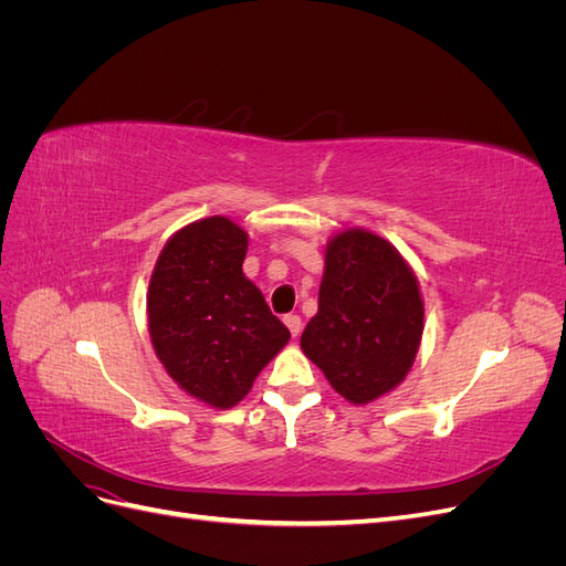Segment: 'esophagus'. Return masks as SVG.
Segmentation results:
<instances>
[{
  "instance_id": "34e87169",
  "label": "esophagus",
  "mask_w": 566,
  "mask_h": 566,
  "mask_svg": "<svg viewBox=\"0 0 566 566\" xmlns=\"http://www.w3.org/2000/svg\"><path fill=\"white\" fill-rule=\"evenodd\" d=\"M283 321H285L287 331H290V335H293V337H297L302 333V318L297 314H287Z\"/></svg>"
}]
</instances>
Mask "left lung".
I'll return each instance as SVG.
<instances>
[{
	"instance_id": "8db88e82",
	"label": "left lung",
	"mask_w": 566,
	"mask_h": 566,
	"mask_svg": "<svg viewBox=\"0 0 566 566\" xmlns=\"http://www.w3.org/2000/svg\"><path fill=\"white\" fill-rule=\"evenodd\" d=\"M422 318L418 279L399 250L370 231L349 229L325 248L318 312L300 345L339 397L370 403L413 366Z\"/></svg>"
}]
</instances>
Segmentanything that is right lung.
<instances>
[{
    "label": "right lung",
    "instance_id": "obj_1",
    "mask_svg": "<svg viewBox=\"0 0 566 566\" xmlns=\"http://www.w3.org/2000/svg\"><path fill=\"white\" fill-rule=\"evenodd\" d=\"M248 233L227 217L169 238L148 285V331L165 370L193 399L231 408L290 331L245 279Z\"/></svg>",
    "mask_w": 566,
    "mask_h": 566
}]
</instances>
